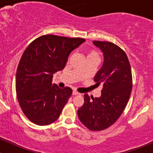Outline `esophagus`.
I'll return each instance as SVG.
<instances>
[{"instance_id": "esophagus-1", "label": "esophagus", "mask_w": 153, "mask_h": 153, "mask_svg": "<svg viewBox=\"0 0 153 153\" xmlns=\"http://www.w3.org/2000/svg\"><path fill=\"white\" fill-rule=\"evenodd\" d=\"M72 95H80V93H79V92H77V91L73 90V91H72Z\"/></svg>"}]
</instances>
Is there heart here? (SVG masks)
Wrapping results in <instances>:
<instances>
[{
	"instance_id": "1",
	"label": "heart",
	"mask_w": 153,
	"mask_h": 153,
	"mask_svg": "<svg viewBox=\"0 0 153 153\" xmlns=\"http://www.w3.org/2000/svg\"><path fill=\"white\" fill-rule=\"evenodd\" d=\"M98 58V52L95 50H89L86 54V58Z\"/></svg>"
}]
</instances>
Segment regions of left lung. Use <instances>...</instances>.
Wrapping results in <instances>:
<instances>
[{"label": "left lung", "instance_id": "8db88e82", "mask_svg": "<svg viewBox=\"0 0 153 153\" xmlns=\"http://www.w3.org/2000/svg\"><path fill=\"white\" fill-rule=\"evenodd\" d=\"M104 55V63L94 77L95 85L102 86L101 95H84V104L78 109L79 120L92 131H101L112 125L121 116L130 97L132 71L124 50L113 43L93 41Z\"/></svg>", "mask_w": 153, "mask_h": 153}]
</instances>
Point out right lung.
<instances>
[{
  "label": "right lung",
  "mask_w": 153,
  "mask_h": 153,
  "mask_svg": "<svg viewBox=\"0 0 153 153\" xmlns=\"http://www.w3.org/2000/svg\"><path fill=\"white\" fill-rule=\"evenodd\" d=\"M85 41L46 35L26 49L16 72V93L24 115L40 126L55 122L72 95V89L52 84L53 74L65 67L72 51Z\"/></svg>",
  "instance_id": "obj_1"
}]
</instances>
